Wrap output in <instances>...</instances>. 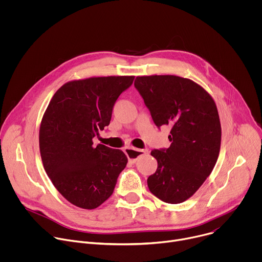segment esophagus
<instances>
[{
	"instance_id": "obj_1",
	"label": "esophagus",
	"mask_w": 262,
	"mask_h": 262,
	"mask_svg": "<svg viewBox=\"0 0 262 262\" xmlns=\"http://www.w3.org/2000/svg\"><path fill=\"white\" fill-rule=\"evenodd\" d=\"M124 151L128 158L129 163L135 164L140 157L145 156L146 154H148L147 149H137V148H133V147H126L124 149Z\"/></svg>"
}]
</instances>
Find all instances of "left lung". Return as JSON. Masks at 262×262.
Returning a JSON list of instances; mask_svg holds the SVG:
<instances>
[{"label":"left lung","instance_id":"left-lung-1","mask_svg":"<svg viewBox=\"0 0 262 262\" xmlns=\"http://www.w3.org/2000/svg\"><path fill=\"white\" fill-rule=\"evenodd\" d=\"M135 87L155 124L171 127L169 148L154 149L158 169L149 191L177 204L192 197L211 173L221 147V123L212 97L195 82L176 76L137 77Z\"/></svg>","mask_w":262,"mask_h":262}]
</instances>
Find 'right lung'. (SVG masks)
<instances>
[{"label": "right lung", "instance_id": "1", "mask_svg": "<svg viewBox=\"0 0 262 262\" xmlns=\"http://www.w3.org/2000/svg\"><path fill=\"white\" fill-rule=\"evenodd\" d=\"M135 77H101L64 84L42 117L39 148L45 170L59 193L81 208L94 209L114 192L127 164L119 149L92 139L111 121L119 95Z\"/></svg>", "mask_w": 262, "mask_h": 262}]
</instances>
